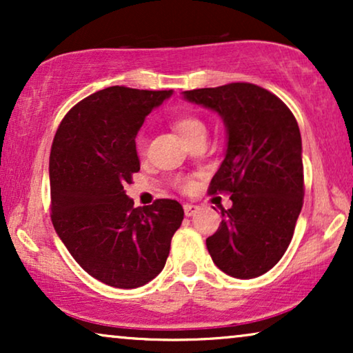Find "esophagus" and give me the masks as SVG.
Listing matches in <instances>:
<instances>
[{
	"label": "esophagus",
	"instance_id": "34e87169",
	"mask_svg": "<svg viewBox=\"0 0 353 353\" xmlns=\"http://www.w3.org/2000/svg\"><path fill=\"white\" fill-rule=\"evenodd\" d=\"M183 209H185V215L186 216H192L197 210H199V207L194 205V204H185V205H183Z\"/></svg>",
	"mask_w": 353,
	"mask_h": 353
}]
</instances>
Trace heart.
Masks as SVG:
<instances>
[{
	"instance_id": "heart-1",
	"label": "heart",
	"mask_w": 353,
	"mask_h": 353,
	"mask_svg": "<svg viewBox=\"0 0 353 353\" xmlns=\"http://www.w3.org/2000/svg\"><path fill=\"white\" fill-rule=\"evenodd\" d=\"M173 127H175L176 132L180 133V137L185 139V141H190V139L201 137V134H207L205 123L202 122L199 117H196V115H191V114H183L180 117H176L173 120ZM138 149L139 151H143L144 149V138L138 139ZM180 186L188 188L190 186V183L180 181Z\"/></svg>"
}]
</instances>
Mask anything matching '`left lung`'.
Instances as JSON below:
<instances>
[{"instance_id":"1","label":"left lung","mask_w":353,"mask_h":353,"mask_svg":"<svg viewBox=\"0 0 353 353\" xmlns=\"http://www.w3.org/2000/svg\"><path fill=\"white\" fill-rule=\"evenodd\" d=\"M190 103L221 117L226 152L209 192H228L233 205L205 244L214 263L233 278L267 273L286 252L303 204L302 138L278 96L252 83L183 91Z\"/></svg>"}]
</instances>
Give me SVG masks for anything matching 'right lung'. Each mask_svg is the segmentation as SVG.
<instances>
[{
    "label": "right lung",
    "instance_id": "add662e5",
    "mask_svg": "<svg viewBox=\"0 0 353 353\" xmlns=\"http://www.w3.org/2000/svg\"><path fill=\"white\" fill-rule=\"evenodd\" d=\"M173 91L109 86L74 105L50 156L51 220L77 263L112 288L134 289L165 267L183 221L173 199L133 207L123 186L139 170L134 138Z\"/></svg>",
    "mask_w": 353,
    "mask_h": 353
}]
</instances>
